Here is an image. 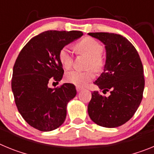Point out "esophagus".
<instances>
[{"label":"esophagus","instance_id":"1","mask_svg":"<svg viewBox=\"0 0 154 154\" xmlns=\"http://www.w3.org/2000/svg\"><path fill=\"white\" fill-rule=\"evenodd\" d=\"M76 90H77V92H81L82 90V88L77 86V87H76Z\"/></svg>","mask_w":154,"mask_h":154}]
</instances>
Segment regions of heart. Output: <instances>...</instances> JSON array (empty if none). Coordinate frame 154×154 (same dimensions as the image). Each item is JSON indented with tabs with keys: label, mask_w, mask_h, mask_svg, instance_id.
<instances>
[{
	"label": "heart",
	"mask_w": 154,
	"mask_h": 154,
	"mask_svg": "<svg viewBox=\"0 0 154 154\" xmlns=\"http://www.w3.org/2000/svg\"><path fill=\"white\" fill-rule=\"evenodd\" d=\"M75 48L79 52L83 53L89 57L88 68H92L96 71H99L102 69L103 61L101 55L103 51V47L99 42L92 38H85L75 45ZM58 58L64 69H69L73 62L70 48L68 46L62 48L58 54ZM94 77L95 72L91 69L86 71L72 69L67 72L65 75V80L68 82L78 86L86 85Z\"/></svg>",
	"instance_id": "obj_1"
}]
</instances>
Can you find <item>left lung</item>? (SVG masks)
Instances as JSON below:
<instances>
[{"label": "left lung", "instance_id": "left-lung-1", "mask_svg": "<svg viewBox=\"0 0 154 154\" xmlns=\"http://www.w3.org/2000/svg\"><path fill=\"white\" fill-rule=\"evenodd\" d=\"M88 35L103 42L106 55L103 73L94 84L103 93L110 92L109 96L92 92L88 113L99 126L118 127L133 117L142 101L145 84L142 62L134 46L122 35L106 32Z\"/></svg>", "mask_w": 154, "mask_h": 154}]
</instances>
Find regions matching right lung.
<instances>
[{
  "mask_svg": "<svg viewBox=\"0 0 154 154\" xmlns=\"http://www.w3.org/2000/svg\"><path fill=\"white\" fill-rule=\"evenodd\" d=\"M79 31H47L34 37L19 53L14 65L11 89L19 112L27 123L43 132L54 130L65 122L66 107L76 96L75 86L60 81L64 70L58 54L62 48L82 36Z\"/></svg>",
  "mask_w": 154,
  "mask_h": 154,
  "instance_id": "obj_1",
  "label": "right lung"
}]
</instances>
